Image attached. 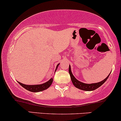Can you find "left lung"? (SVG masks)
<instances>
[{
    "label": "left lung",
    "mask_w": 121,
    "mask_h": 121,
    "mask_svg": "<svg viewBox=\"0 0 121 121\" xmlns=\"http://www.w3.org/2000/svg\"><path fill=\"white\" fill-rule=\"evenodd\" d=\"M69 73L70 74V77H71V80H72V82L73 84V85L75 86L76 87L80 89V90H82L84 91H92L98 89V87H99L100 86H102V85L107 81V78H108V77L109 76V74H111L110 73L109 74L108 76L107 77V78H105L104 80H103L102 81L95 83L87 84V83H84L78 81V80L73 76V75L72 73V72H71V66H70V65L69 66Z\"/></svg>",
    "instance_id": "1"
}]
</instances>
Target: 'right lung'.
<instances>
[{"label": "right lung", "mask_w": 121, "mask_h": 121, "mask_svg": "<svg viewBox=\"0 0 121 121\" xmlns=\"http://www.w3.org/2000/svg\"><path fill=\"white\" fill-rule=\"evenodd\" d=\"M58 65H59V64L56 65V69L55 70V72H56V69H57ZM53 78H52L51 79L49 80L48 81H47V82L43 83V84L41 85H27L23 84V83L19 82H18L19 85H21L22 87H24L25 89L27 90L28 91H30L31 92H40L41 91L45 90L46 89H47L48 88L50 87V85L52 84V82H53Z\"/></svg>", "instance_id": "1"}]
</instances>
